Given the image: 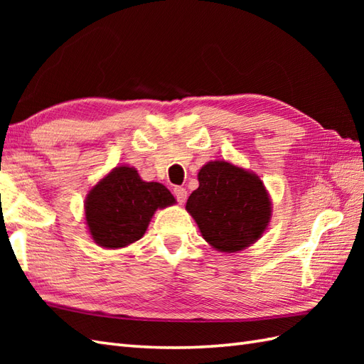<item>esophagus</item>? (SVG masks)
<instances>
[{"label": "esophagus", "instance_id": "34e87169", "mask_svg": "<svg viewBox=\"0 0 364 364\" xmlns=\"http://www.w3.org/2000/svg\"><path fill=\"white\" fill-rule=\"evenodd\" d=\"M173 196L178 200V203L183 205L184 202H186V198H188V191L184 189V188H181V186H175L173 188Z\"/></svg>", "mask_w": 364, "mask_h": 364}]
</instances>
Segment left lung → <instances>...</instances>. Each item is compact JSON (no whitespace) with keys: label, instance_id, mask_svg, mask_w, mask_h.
<instances>
[{"label":"left lung","instance_id":"left-lung-1","mask_svg":"<svg viewBox=\"0 0 364 364\" xmlns=\"http://www.w3.org/2000/svg\"><path fill=\"white\" fill-rule=\"evenodd\" d=\"M205 241L215 250L241 252L264 233L272 203L257 173L227 161H211L198 172V188L186 203Z\"/></svg>","mask_w":364,"mask_h":364}]
</instances>
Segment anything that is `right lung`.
I'll return each mask as SVG.
<instances>
[{
    "mask_svg": "<svg viewBox=\"0 0 364 364\" xmlns=\"http://www.w3.org/2000/svg\"><path fill=\"white\" fill-rule=\"evenodd\" d=\"M173 203V196L161 183L144 181L134 167L120 166L89 191L84 211L94 242L122 249L144 236L154 211Z\"/></svg>",
    "mask_w": 364,
    "mask_h": 364,
    "instance_id": "add662e5",
    "label": "right lung"
}]
</instances>
